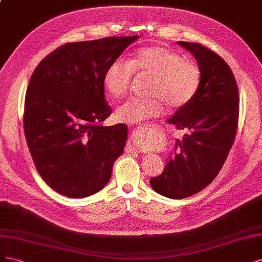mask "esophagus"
Here are the masks:
<instances>
[{
    "label": "esophagus",
    "mask_w": 262,
    "mask_h": 262,
    "mask_svg": "<svg viewBox=\"0 0 262 262\" xmlns=\"http://www.w3.org/2000/svg\"><path fill=\"white\" fill-rule=\"evenodd\" d=\"M127 150H129L130 152H133V151H137V149L134 147V146H132V145H129L128 147H127Z\"/></svg>",
    "instance_id": "1"
}]
</instances>
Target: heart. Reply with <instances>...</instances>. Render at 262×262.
<instances>
[{
  "mask_svg": "<svg viewBox=\"0 0 262 262\" xmlns=\"http://www.w3.org/2000/svg\"><path fill=\"white\" fill-rule=\"evenodd\" d=\"M133 72L154 78L149 91L154 98L132 99L116 108L115 118L128 124L159 116L166 104L173 110L185 107L196 95L202 79L195 62L184 60L179 52L168 47L154 45L139 49L127 63L115 60L107 67L103 77L107 93L113 98L124 95L129 88Z\"/></svg>",
  "mask_w": 262,
  "mask_h": 262,
  "instance_id": "1",
  "label": "heart"
}]
</instances>
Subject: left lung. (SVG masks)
Segmentation results:
<instances>
[{"mask_svg":"<svg viewBox=\"0 0 262 262\" xmlns=\"http://www.w3.org/2000/svg\"><path fill=\"white\" fill-rule=\"evenodd\" d=\"M196 59L202 79L194 99L177 110L167 123L185 129L162 173L151 188L169 199H184L210 184L219 174L237 132L239 101L234 74L214 51L195 42L178 41Z\"/></svg>","mask_w":262,"mask_h":262,"instance_id":"8db88e82","label":"left lung"}]
</instances>
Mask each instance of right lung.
<instances>
[{"instance_id": "1", "label": "right lung", "mask_w": 262, "mask_h": 262, "mask_svg": "<svg viewBox=\"0 0 262 262\" xmlns=\"http://www.w3.org/2000/svg\"><path fill=\"white\" fill-rule=\"evenodd\" d=\"M139 36L70 42L37 66L25 98L24 132L37 171L51 189L81 199L101 191L124 151L128 128L103 126L107 67Z\"/></svg>"}]
</instances>
